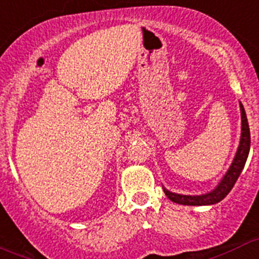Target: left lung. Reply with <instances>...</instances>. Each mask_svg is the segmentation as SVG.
Here are the masks:
<instances>
[{"label": "left lung", "instance_id": "left-lung-1", "mask_svg": "<svg viewBox=\"0 0 259 259\" xmlns=\"http://www.w3.org/2000/svg\"><path fill=\"white\" fill-rule=\"evenodd\" d=\"M240 112H242V136H240L239 147H238L237 155H235L234 160H233L232 166L229 167L228 172L225 174L223 180L220 181L219 185H218L211 193L200 196L179 195V194L170 193L168 190L163 189L166 196H167L171 201L181 204V205H211V204L219 203L220 200H223V199L229 194V191L232 190L233 186H234L235 181L239 178L243 167H244L250 147L249 126H248V119L247 116H245V111L244 108H243L242 103H240Z\"/></svg>", "mask_w": 259, "mask_h": 259}]
</instances>
